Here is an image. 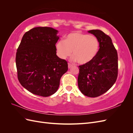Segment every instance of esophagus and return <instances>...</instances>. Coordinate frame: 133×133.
<instances>
[{"mask_svg":"<svg viewBox=\"0 0 133 133\" xmlns=\"http://www.w3.org/2000/svg\"><path fill=\"white\" fill-rule=\"evenodd\" d=\"M72 66H73V65H71V64H68V68H69V69H70V68H71V67H72Z\"/></svg>","mask_w":133,"mask_h":133,"instance_id":"esophagus-1","label":"esophagus"}]
</instances>
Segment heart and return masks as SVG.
<instances>
[{
	"label": "heart",
	"instance_id": "heart-1",
	"mask_svg": "<svg viewBox=\"0 0 133 133\" xmlns=\"http://www.w3.org/2000/svg\"><path fill=\"white\" fill-rule=\"evenodd\" d=\"M56 50L59 57L65 59L71 54L74 56L72 60L80 64L91 62L99 53L100 42L94 35L73 32L68 34L64 41L59 40L55 45Z\"/></svg>",
	"mask_w": 133,
	"mask_h": 133
}]
</instances>
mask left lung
<instances>
[{"mask_svg": "<svg viewBox=\"0 0 133 133\" xmlns=\"http://www.w3.org/2000/svg\"><path fill=\"white\" fill-rule=\"evenodd\" d=\"M97 37L100 49L91 62L79 66L78 84L85 96L97 97L105 93L115 83L118 76V54L111 39L102 30L88 31Z\"/></svg>", "mask_w": 133, "mask_h": 133, "instance_id": "8db88e82", "label": "left lung"}]
</instances>
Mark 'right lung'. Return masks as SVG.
<instances>
[{
  "label": "right lung",
  "mask_w": 133,
  "mask_h": 133,
  "mask_svg": "<svg viewBox=\"0 0 133 133\" xmlns=\"http://www.w3.org/2000/svg\"><path fill=\"white\" fill-rule=\"evenodd\" d=\"M58 30L35 27L24 34L16 54L18 78L31 93L49 96L57 91L68 63L57 55Z\"/></svg>",
  "instance_id": "1"
}]
</instances>
